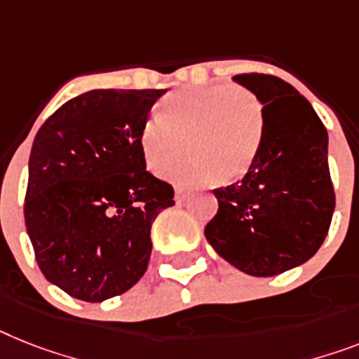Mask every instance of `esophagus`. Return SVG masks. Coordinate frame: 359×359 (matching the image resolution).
<instances>
[{"mask_svg": "<svg viewBox=\"0 0 359 359\" xmlns=\"http://www.w3.org/2000/svg\"><path fill=\"white\" fill-rule=\"evenodd\" d=\"M187 198H189V192H187L185 189H180V187H177L176 194H174V200H176V203H183Z\"/></svg>", "mask_w": 359, "mask_h": 359, "instance_id": "34e87169", "label": "esophagus"}]
</instances>
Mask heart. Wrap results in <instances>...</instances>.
Instances as JSON below:
<instances>
[{
	"instance_id": "b5f03b06",
	"label": "heart",
	"mask_w": 359,
	"mask_h": 359,
	"mask_svg": "<svg viewBox=\"0 0 359 359\" xmlns=\"http://www.w3.org/2000/svg\"><path fill=\"white\" fill-rule=\"evenodd\" d=\"M262 117L257 100L244 88L227 84L176 91L163 100L159 117H150L139 133L147 167L168 170L180 185L211 183L220 176L231 182L251 167L260 143Z\"/></svg>"
}]
</instances>
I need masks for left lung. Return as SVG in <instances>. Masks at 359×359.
I'll return each instance as SVG.
<instances>
[{
	"label": "left lung",
	"instance_id": "8db88e82",
	"mask_svg": "<svg viewBox=\"0 0 359 359\" xmlns=\"http://www.w3.org/2000/svg\"><path fill=\"white\" fill-rule=\"evenodd\" d=\"M233 80L262 104V135L242 182L215 191L218 212L205 238L240 271L273 277L312 259L328 233L336 207L328 133L312 104L279 76Z\"/></svg>",
	"mask_w": 359,
	"mask_h": 359
}]
</instances>
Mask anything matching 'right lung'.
Masks as SVG:
<instances>
[{"label":"right lung","mask_w":359,"mask_h":359,"mask_svg":"<svg viewBox=\"0 0 359 359\" xmlns=\"http://www.w3.org/2000/svg\"><path fill=\"white\" fill-rule=\"evenodd\" d=\"M167 90H91L67 100L32 141L27 235L46 279L102 303L147 271L156 216L174 189L147 170L139 133Z\"/></svg>","instance_id":"right-lung-1"}]
</instances>
